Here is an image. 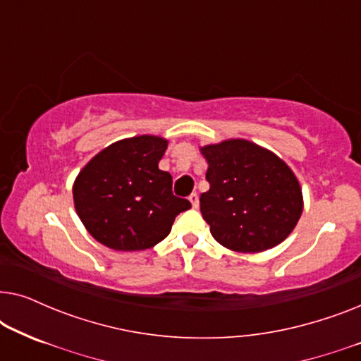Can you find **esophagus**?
Segmentation results:
<instances>
[{
	"label": "esophagus",
	"instance_id": "obj_1",
	"mask_svg": "<svg viewBox=\"0 0 361 361\" xmlns=\"http://www.w3.org/2000/svg\"><path fill=\"white\" fill-rule=\"evenodd\" d=\"M189 200H190V204H192V207H194V209H197V207H199V195H197L195 192H194V194L189 195Z\"/></svg>",
	"mask_w": 361,
	"mask_h": 361
}]
</instances>
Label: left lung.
Masks as SVG:
<instances>
[{"label": "left lung", "mask_w": 361, "mask_h": 361, "mask_svg": "<svg viewBox=\"0 0 361 361\" xmlns=\"http://www.w3.org/2000/svg\"><path fill=\"white\" fill-rule=\"evenodd\" d=\"M210 189L200 212L210 233L236 253H261L288 238L304 210L302 187L273 151L231 137L200 146Z\"/></svg>", "instance_id": "obj_1"}]
</instances>
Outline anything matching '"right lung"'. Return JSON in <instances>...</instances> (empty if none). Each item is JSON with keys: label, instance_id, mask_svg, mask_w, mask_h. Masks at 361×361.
I'll use <instances>...</instances> for the list:
<instances>
[{"label": "right lung", "instance_id": "1", "mask_svg": "<svg viewBox=\"0 0 361 361\" xmlns=\"http://www.w3.org/2000/svg\"><path fill=\"white\" fill-rule=\"evenodd\" d=\"M162 136L125 137L97 152L72 185L73 207L88 233L115 251L152 248L171 233L190 202L172 195V176L159 169Z\"/></svg>", "mask_w": 361, "mask_h": 361}]
</instances>
